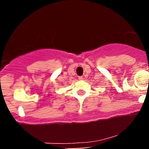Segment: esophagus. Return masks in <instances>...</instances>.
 Returning a JSON list of instances; mask_svg holds the SVG:
<instances>
[{"mask_svg":"<svg viewBox=\"0 0 149 149\" xmlns=\"http://www.w3.org/2000/svg\"><path fill=\"white\" fill-rule=\"evenodd\" d=\"M78 79H79L80 80H83V78L82 76H78Z\"/></svg>","mask_w":149,"mask_h":149,"instance_id":"1","label":"esophagus"}]
</instances>
